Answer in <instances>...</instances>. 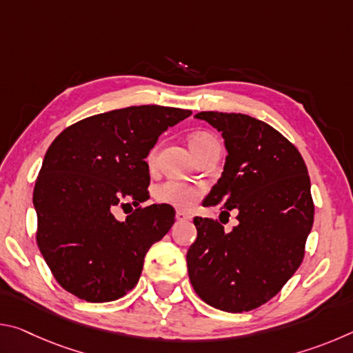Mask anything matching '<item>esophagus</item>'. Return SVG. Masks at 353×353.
<instances>
[{"label": "esophagus", "mask_w": 353, "mask_h": 353, "mask_svg": "<svg viewBox=\"0 0 353 353\" xmlns=\"http://www.w3.org/2000/svg\"><path fill=\"white\" fill-rule=\"evenodd\" d=\"M190 219H191V216H190V214H187V213H183V212H177L176 213V221H177V223H188Z\"/></svg>", "instance_id": "34e87169"}]
</instances>
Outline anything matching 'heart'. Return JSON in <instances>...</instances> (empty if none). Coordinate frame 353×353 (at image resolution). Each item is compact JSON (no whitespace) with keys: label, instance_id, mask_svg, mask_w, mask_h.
I'll return each instance as SVG.
<instances>
[{"label":"heart","instance_id":"b5f03b06","mask_svg":"<svg viewBox=\"0 0 353 353\" xmlns=\"http://www.w3.org/2000/svg\"><path fill=\"white\" fill-rule=\"evenodd\" d=\"M212 143H216V139L210 134H194L190 139V146L191 151L196 155V159L205 151V149L212 145ZM155 154L157 151H154L149 154V163L155 162ZM202 194V188L196 187V185L191 183H185V182H177V181H168L162 185H159L155 188V199L160 204L170 205L179 208V210H191L196 205V202L201 198Z\"/></svg>","mask_w":353,"mask_h":353}]
</instances>
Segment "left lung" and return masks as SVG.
<instances>
[{"instance_id":"obj_1","label":"left lung","mask_w":353,"mask_h":353,"mask_svg":"<svg viewBox=\"0 0 353 353\" xmlns=\"http://www.w3.org/2000/svg\"><path fill=\"white\" fill-rule=\"evenodd\" d=\"M223 132V176L202 202L221 213L236 208L225 234L218 219L196 216L198 238L187 252L188 276L202 301L229 313L259 308L301 266L314 204L301 152L270 124L243 113L201 112Z\"/></svg>"}]
</instances>
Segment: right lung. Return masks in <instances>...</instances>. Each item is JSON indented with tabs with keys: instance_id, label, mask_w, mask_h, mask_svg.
Masks as SVG:
<instances>
[{
	"instance_id": "1",
	"label": "right lung",
	"mask_w": 353,
	"mask_h": 353,
	"mask_svg": "<svg viewBox=\"0 0 353 353\" xmlns=\"http://www.w3.org/2000/svg\"><path fill=\"white\" fill-rule=\"evenodd\" d=\"M190 115L134 105L83 118L51 143L34 187L35 240L63 290L101 303L139 282L146 252L176 216L170 205H141L151 182L145 159L160 134ZM128 206L133 212L118 221L114 212Z\"/></svg>"
}]
</instances>
